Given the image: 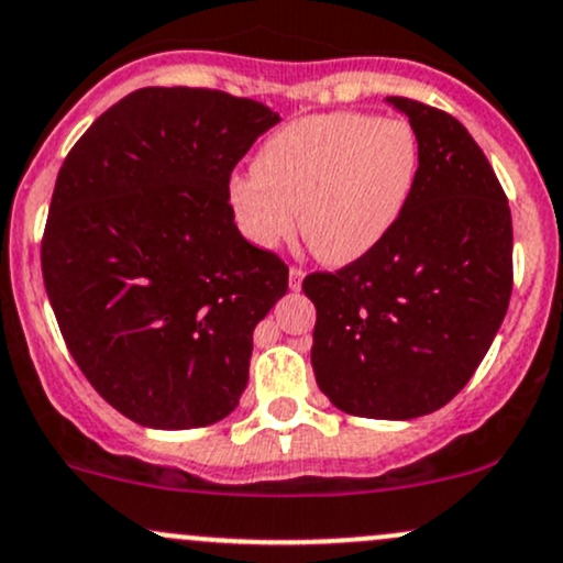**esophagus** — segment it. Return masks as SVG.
<instances>
[{"mask_svg": "<svg viewBox=\"0 0 563 563\" xmlns=\"http://www.w3.org/2000/svg\"><path fill=\"white\" fill-rule=\"evenodd\" d=\"M301 280H305V269L291 267V272H288V286H291V291H299Z\"/></svg>", "mask_w": 563, "mask_h": 563, "instance_id": "1", "label": "esophagus"}]
</instances>
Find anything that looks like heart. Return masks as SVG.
<instances>
[{
	"label": "heart",
	"mask_w": 563,
	"mask_h": 563,
	"mask_svg": "<svg viewBox=\"0 0 563 563\" xmlns=\"http://www.w3.org/2000/svg\"><path fill=\"white\" fill-rule=\"evenodd\" d=\"M422 170L411 122L368 111H329L288 122L256 154V170L230 178L240 232L277 249L299 227L331 267L357 262L387 240L409 208Z\"/></svg>",
	"instance_id": "heart-1"
}]
</instances>
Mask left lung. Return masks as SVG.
Wrapping results in <instances>:
<instances>
[{
  "mask_svg": "<svg viewBox=\"0 0 563 563\" xmlns=\"http://www.w3.org/2000/svg\"><path fill=\"white\" fill-rule=\"evenodd\" d=\"M422 170L382 245L301 288L318 310L312 372L336 409L413 419L446 406L492 347L512 291V221L489 159L460 120L390 96Z\"/></svg>",
  "mask_w": 563,
  "mask_h": 563,
  "instance_id": "obj_1",
  "label": "left lung"
}]
</instances>
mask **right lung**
Returning a JSON list of instances; mask_svg holds the SVG:
<instances>
[{
	"instance_id": "add662e5",
	"label": "right lung",
	"mask_w": 563,
	"mask_h": 563,
	"mask_svg": "<svg viewBox=\"0 0 563 563\" xmlns=\"http://www.w3.org/2000/svg\"><path fill=\"white\" fill-rule=\"evenodd\" d=\"M280 114L208 88H141L55 178L42 277L98 395L154 430L206 428L249 385L253 329L288 267L234 224L230 176Z\"/></svg>"
}]
</instances>
